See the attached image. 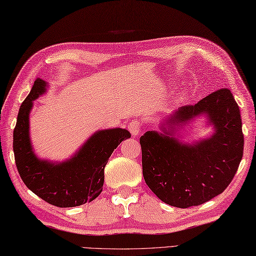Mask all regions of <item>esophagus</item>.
Segmentation results:
<instances>
[{
    "instance_id": "1",
    "label": "esophagus",
    "mask_w": 256,
    "mask_h": 256,
    "mask_svg": "<svg viewBox=\"0 0 256 256\" xmlns=\"http://www.w3.org/2000/svg\"><path fill=\"white\" fill-rule=\"evenodd\" d=\"M128 128L133 136H138L140 132V128H142V123H140L138 120H133L132 122H130Z\"/></svg>"
}]
</instances>
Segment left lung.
I'll use <instances>...</instances> for the list:
<instances>
[{
  "instance_id": "8db88e82",
  "label": "left lung",
  "mask_w": 256,
  "mask_h": 256,
  "mask_svg": "<svg viewBox=\"0 0 256 256\" xmlns=\"http://www.w3.org/2000/svg\"><path fill=\"white\" fill-rule=\"evenodd\" d=\"M202 115L214 133L192 144L179 140L178 128ZM160 130L146 132L140 143L145 182L162 202L189 208L224 192L240 165L244 145L240 108L229 89L179 108Z\"/></svg>"
}]
</instances>
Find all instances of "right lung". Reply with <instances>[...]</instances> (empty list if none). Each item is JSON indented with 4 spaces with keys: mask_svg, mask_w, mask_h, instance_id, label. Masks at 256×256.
<instances>
[{
    "mask_svg": "<svg viewBox=\"0 0 256 256\" xmlns=\"http://www.w3.org/2000/svg\"><path fill=\"white\" fill-rule=\"evenodd\" d=\"M47 89L46 81L37 78L20 108L13 132L16 167L27 188L48 204L69 208L90 202L102 192L104 167L113 150L131 134L121 128L101 130L66 160L40 158L32 145L30 114L34 101L46 94Z\"/></svg>",
    "mask_w": 256,
    "mask_h": 256,
    "instance_id": "add662e5",
    "label": "right lung"
}]
</instances>
